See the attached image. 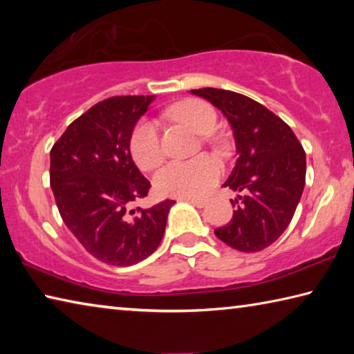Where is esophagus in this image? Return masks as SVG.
<instances>
[{
	"instance_id": "34e87169",
	"label": "esophagus",
	"mask_w": 354,
	"mask_h": 354,
	"mask_svg": "<svg viewBox=\"0 0 354 354\" xmlns=\"http://www.w3.org/2000/svg\"><path fill=\"white\" fill-rule=\"evenodd\" d=\"M185 201H189L190 205H194L195 207H205L206 206V198H185Z\"/></svg>"
}]
</instances>
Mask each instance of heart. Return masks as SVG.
Listing matches in <instances>:
<instances>
[{
	"label": "heart",
	"mask_w": 354,
	"mask_h": 354,
	"mask_svg": "<svg viewBox=\"0 0 354 354\" xmlns=\"http://www.w3.org/2000/svg\"><path fill=\"white\" fill-rule=\"evenodd\" d=\"M167 117L185 124L200 136L211 134L217 113L207 103L185 100L167 109ZM129 151L142 170H154L165 158L158 124L140 120L129 137ZM221 175V165L214 156L201 154L189 160H171L154 178L156 189L167 196L195 198L201 196Z\"/></svg>",
	"instance_id": "heart-1"
}]
</instances>
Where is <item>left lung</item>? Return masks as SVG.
Returning <instances> with one entry per match:
<instances>
[{
    "label": "left lung",
    "instance_id": "1",
    "mask_svg": "<svg viewBox=\"0 0 354 354\" xmlns=\"http://www.w3.org/2000/svg\"><path fill=\"white\" fill-rule=\"evenodd\" d=\"M223 113L236 140L237 160L225 187L239 192L227 225L215 236L231 248L256 253L287 230L306 183V154L283 120L245 95L205 87L190 91Z\"/></svg>",
    "mask_w": 354,
    "mask_h": 354
}]
</instances>
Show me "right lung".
Here are the masks:
<instances>
[{"label":"right lung","instance_id":"obj_1","mask_svg":"<svg viewBox=\"0 0 354 354\" xmlns=\"http://www.w3.org/2000/svg\"><path fill=\"white\" fill-rule=\"evenodd\" d=\"M148 97H112L65 129L50 153V183L64 223L98 261L129 267L164 237L173 200L133 209L151 187L134 164L129 137Z\"/></svg>","mask_w":354,"mask_h":354}]
</instances>
